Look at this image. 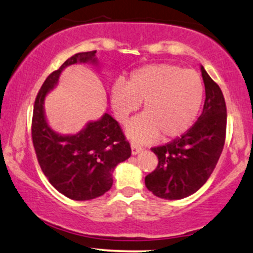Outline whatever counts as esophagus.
<instances>
[{
    "instance_id": "34e87169",
    "label": "esophagus",
    "mask_w": 253,
    "mask_h": 253,
    "mask_svg": "<svg viewBox=\"0 0 253 253\" xmlns=\"http://www.w3.org/2000/svg\"><path fill=\"white\" fill-rule=\"evenodd\" d=\"M130 150H132V154H133V156H136V154H139L140 152L142 151V148L140 147V146H138V145L132 144V145H130Z\"/></svg>"
}]
</instances>
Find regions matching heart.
Instances as JSON below:
<instances>
[{
	"instance_id": "obj_1",
	"label": "heart",
	"mask_w": 253,
	"mask_h": 253,
	"mask_svg": "<svg viewBox=\"0 0 253 253\" xmlns=\"http://www.w3.org/2000/svg\"><path fill=\"white\" fill-rule=\"evenodd\" d=\"M203 95V81L196 71L161 63L136 69L126 86L115 82L111 102L121 124L144 103V114L128 125L127 135L133 141L151 142L160 134L165 140L184 134L196 120Z\"/></svg>"
}]
</instances>
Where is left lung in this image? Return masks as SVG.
Listing matches in <instances>:
<instances>
[{
	"instance_id": "8db88e82",
	"label": "left lung",
	"mask_w": 253,
	"mask_h": 253,
	"mask_svg": "<svg viewBox=\"0 0 253 253\" xmlns=\"http://www.w3.org/2000/svg\"><path fill=\"white\" fill-rule=\"evenodd\" d=\"M205 84L202 115L181 138L152 148L159 164L145 178L154 196L178 200L196 193L208 181L223 152L226 133V105L221 89L200 66Z\"/></svg>"
}]
</instances>
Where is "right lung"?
Here are the masks:
<instances>
[{
  "instance_id": "1",
  "label": "right lung",
  "mask_w": 253,
  "mask_h": 253,
  "mask_svg": "<svg viewBox=\"0 0 253 253\" xmlns=\"http://www.w3.org/2000/svg\"><path fill=\"white\" fill-rule=\"evenodd\" d=\"M95 54L96 50L75 54L51 73L36 96L33 112V144L42 172L61 194L80 202L109 191L114 169L130 157V146L108 112L97 120L88 121L75 134L55 132L45 117L44 100L67 67L90 63L99 68Z\"/></svg>"
}]
</instances>
